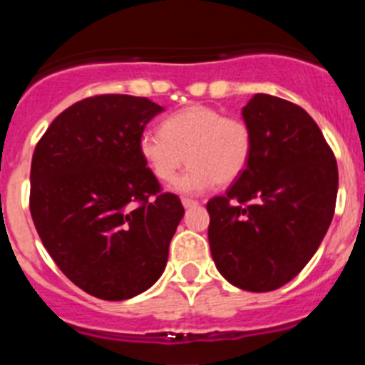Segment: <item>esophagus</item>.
<instances>
[{"label":"esophagus","instance_id":"obj_1","mask_svg":"<svg viewBox=\"0 0 365 365\" xmlns=\"http://www.w3.org/2000/svg\"><path fill=\"white\" fill-rule=\"evenodd\" d=\"M199 202L195 199H188V197H182V206L185 208H192V206H197Z\"/></svg>","mask_w":365,"mask_h":365}]
</instances>
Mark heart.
Returning a JSON list of instances; mask_svg holds the SVG:
<instances>
[{
  "instance_id": "heart-1",
  "label": "heart",
  "mask_w": 365,
  "mask_h": 365,
  "mask_svg": "<svg viewBox=\"0 0 365 365\" xmlns=\"http://www.w3.org/2000/svg\"><path fill=\"white\" fill-rule=\"evenodd\" d=\"M138 151L155 179L164 185L175 180L186 160L192 163L175 188L199 193L215 182L228 185L247 170L252 131L245 120L225 117L219 109L188 106L164 118L160 131H144Z\"/></svg>"
}]
</instances>
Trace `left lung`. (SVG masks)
<instances>
[{
  "label": "left lung",
  "mask_w": 365,
  "mask_h": 365,
  "mask_svg": "<svg viewBox=\"0 0 365 365\" xmlns=\"http://www.w3.org/2000/svg\"><path fill=\"white\" fill-rule=\"evenodd\" d=\"M252 131L248 166L210 199L208 241L219 272L243 291L267 292L298 276L333 221L338 166L305 109L272 95L243 108Z\"/></svg>",
  "instance_id": "8db88e82"
}]
</instances>
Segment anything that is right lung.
Listing matches in <instances>:
<instances>
[{
  "instance_id": "obj_1",
  "label": "right lung",
  "mask_w": 365,
  "mask_h": 365,
  "mask_svg": "<svg viewBox=\"0 0 365 365\" xmlns=\"http://www.w3.org/2000/svg\"><path fill=\"white\" fill-rule=\"evenodd\" d=\"M163 109L144 96H89L54 118L32 155L38 235L60 270L95 298L120 302L150 289L185 215L138 151Z\"/></svg>"
}]
</instances>
